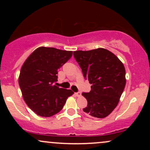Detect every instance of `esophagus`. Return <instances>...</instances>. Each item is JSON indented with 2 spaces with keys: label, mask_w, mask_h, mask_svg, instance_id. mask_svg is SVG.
<instances>
[{
  "label": "esophagus",
  "mask_w": 150,
  "mask_h": 150,
  "mask_svg": "<svg viewBox=\"0 0 150 150\" xmlns=\"http://www.w3.org/2000/svg\"><path fill=\"white\" fill-rule=\"evenodd\" d=\"M75 95H76L77 97H80V96H81V92H76V93H75Z\"/></svg>",
  "instance_id": "esophagus-1"
}]
</instances>
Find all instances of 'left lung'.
Returning a JSON list of instances; mask_svg holds the SVG:
<instances>
[{
    "label": "left lung",
    "instance_id": "obj_1",
    "mask_svg": "<svg viewBox=\"0 0 150 150\" xmlns=\"http://www.w3.org/2000/svg\"><path fill=\"white\" fill-rule=\"evenodd\" d=\"M73 55L85 78L92 85L90 92L82 94L87 101L83 111L95 118H105L116 107L124 90V65L116 55L103 48L75 51Z\"/></svg>",
    "mask_w": 150,
    "mask_h": 150
}]
</instances>
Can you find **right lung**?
<instances>
[{"mask_svg":"<svg viewBox=\"0 0 150 150\" xmlns=\"http://www.w3.org/2000/svg\"><path fill=\"white\" fill-rule=\"evenodd\" d=\"M73 56V51L52 47L37 48L22 65L19 85L27 106L38 116L51 117L63 108L70 89L54 85L58 70Z\"/></svg>","mask_w":150,"mask_h":150,"instance_id":"right-lung-1","label":"right lung"}]
</instances>
